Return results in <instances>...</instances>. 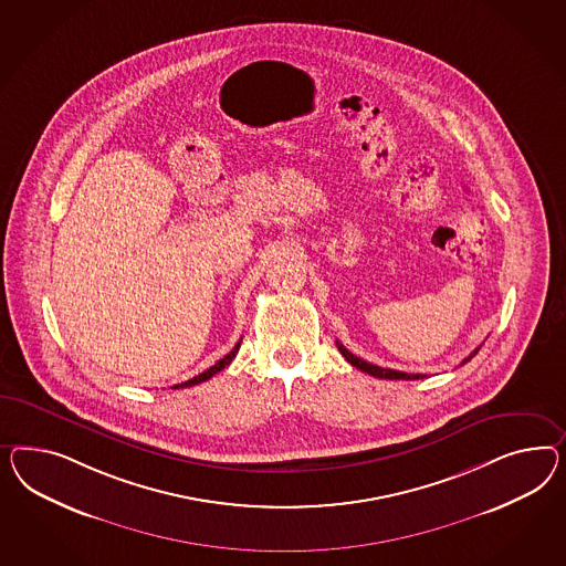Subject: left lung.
<instances>
[{
	"label": "left lung",
	"instance_id": "left-lung-1",
	"mask_svg": "<svg viewBox=\"0 0 566 566\" xmlns=\"http://www.w3.org/2000/svg\"><path fill=\"white\" fill-rule=\"evenodd\" d=\"M337 350L342 352V356L350 363L352 367L360 368L363 373H368L370 377H377V379H401V381H416V379H422L424 375H412V373H401V370H394V368H382L377 367V365H370L367 360H363V358H358L356 354H352L350 350H346L339 342H336ZM478 354V348H475L461 365H465L468 360H472V356Z\"/></svg>",
	"mask_w": 566,
	"mask_h": 566
}]
</instances>
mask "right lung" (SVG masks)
Instances as JSON below:
<instances>
[{
	"mask_svg": "<svg viewBox=\"0 0 566 566\" xmlns=\"http://www.w3.org/2000/svg\"><path fill=\"white\" fill-rule=\"evenodd\" d=\"M241 348V339L234 344V348L224 356V358H220L218 363H216L214 367L208 368V370H203V373H199L198 377H193V379H189V381L181 382V385H175L172 389H181V387H193V385H198V382L208 381V379H212L216 373H220L222 368L229 367L230 363H232V358L237 356V352Z\"/></svg>",
	"mask_w": 566,
	"mask_h": 566,
	"instance_id": "right-lung-1",
	"label": "right lung"
}]
</instances>
